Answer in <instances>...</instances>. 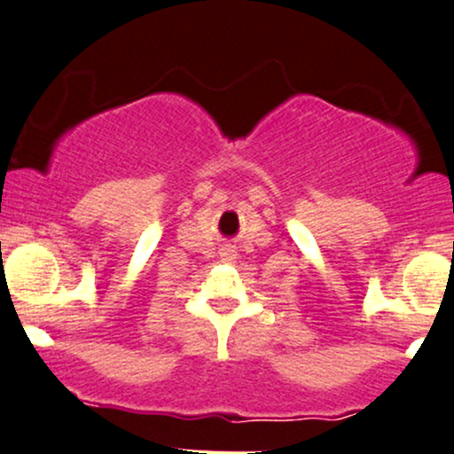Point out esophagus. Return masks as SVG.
Here are the masks:
<instances>
[{"instance_id": "esophagus-1", "label": "esophagus", "mask_w": 454, "mask_h": 454, "mask_svg": "<svg viewBox=\"0 0 454 454\" xmlns=\"http://www.w3.org/2000/svg\"><path fill=\"white\" fill-rule=\"evenodd\" d=\"M235 256H238V254H235L233 248H223V250H221V258H223V261H225V262H233Z\"/></svg>"}]
</instances>
